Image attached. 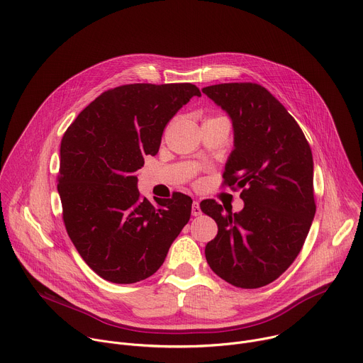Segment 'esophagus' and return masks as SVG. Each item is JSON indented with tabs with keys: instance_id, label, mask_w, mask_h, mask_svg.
I'll use <instances>...</instances> for the list:
<instances>
[{
	"instance_id": "34e87169",
	"label": "esophagus",
	"mask_w": 363,
	"mask_h": 363,
	"mask_svg": "<svg viewBox=\"0 0 363 363\" xmlns=\"http://www.w3.org/2000/svg\"><path fill=\"white\" fill-rule=\"evenodd\" d=\"M191 213H192V216H194V217L201 216V208H199V202H198V201H194V202H192Z\"/></svg>"
}]
</instances>
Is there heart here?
<instances>
[{
	"mask_svg": "<svg viewBox=\"0 0 363 363\" xmlns=\"http://www.w3.org/2000/svg\"><path fill=\"white\" fill-rule=\"evenodd\" d=\"M214 119H216V118H214Z\"/></svg>",
	"mask_w": 363,
	"mask_h": 363,
	"instance_id": "1",
	"label": "heart"
}]
</instances>
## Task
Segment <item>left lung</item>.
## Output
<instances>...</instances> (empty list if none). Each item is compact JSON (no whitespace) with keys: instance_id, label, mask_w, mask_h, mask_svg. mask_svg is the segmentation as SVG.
Here are the masks:
<instances>
[{"instance_id":"8db88e82","label":"left lung","mask_w":363,"mask_h":363,"mask_svg":"<svg viewBox=\"0 0 363 363\" xmlns=\"http://www.w3.org/2000/svg\"><path fill=\"white\" fill-rule=\"evenodd\" d=\"M202 93L233 122L234 149L223 178L231 189H242L244 201L234 214L214 199L199 203L218 225L216 238L205 245L206 263L235 287H263L296 260L315 218L312 149L266 87L223 83Z\"/></svg>"}]
</instances>
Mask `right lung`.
I'll list each match as a JSON object with an SVG mask.
<instances>
[{"label": "right lung", "mask_w": 363, "mask_h": 363, "mask_svg": "<svg viewBox=\"0 0 363 363\" xmlns=\"http://www.w3.org/2000/svg\"><path fill=\"white\" fill-rule=\"evenodd\" d=\"M201 96L191 83H135L96 97L66 130L57 191L67 234L101 279L130 284L150 277L191 217V196L142 198L138 171L157 155L167 123Z\"/></svg>", "instance_id": "add662e5"}]
</instances>
